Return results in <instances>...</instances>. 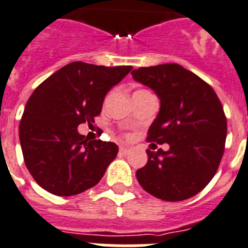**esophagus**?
<instances>
[{
    "label": "esophagus",
    "instance_id": "34e87169",
    "mask_svg": "<svg viewBox=\"0 0 248 248\" xmlns=\"http://www.w3.org/2000/svg\"><path fill=\"white\" fill-rule=\"evenodd\" d=\"M131 150L128 147H124V146H121L120 147V154L121 155H127V154H130Z\"/></svg>",
    "mask_w": 248,
    "mask_h": 248
}]
</instances>
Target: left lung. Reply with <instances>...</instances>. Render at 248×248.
<instances>
[{
  "label": "left lung",
  "mask_w": 248,
  "mask_h": 248,
  "mask_svg": "<svg viewBox=\"0 0 248 248\" xmlns=\"http://www.w3.org/2000/svg\"><path fill=\"white\" fill-rule=\"evenodd\" d=\"M135 81L160 98V111L147 141L170 150H147L137 170L142 188L163 201H184L207 186L218 169L227 136L223 107L214 88L177 63L133 70Z\"/></svg>",
  "instance_id": "left-lung-1"
}]
</instances>
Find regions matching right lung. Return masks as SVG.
I'll return each instance as SVG.
<instances>
[{"label": "right lung", "instance_id": "add662e5", "mask_svg": "<svg viewBox=\"0 0 248 248\" xmlns=\"http://www.w3.org/2000/svg\"><path fill=\"white\" fill-rule=\"evenodd\" d=\"M131 70L72 62L34 90L21 118L20 142L26 167L42 188L73 196L100 182L117 145L88 141L77 127L93 122L107 92Z\"/></svg>", "mask_w": 248, "mask_h": 248}]
</instances>
